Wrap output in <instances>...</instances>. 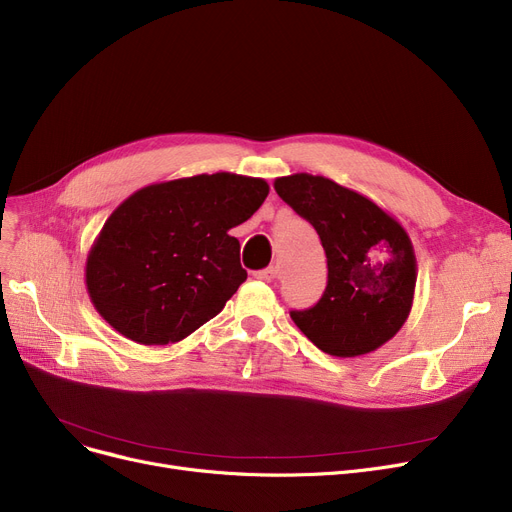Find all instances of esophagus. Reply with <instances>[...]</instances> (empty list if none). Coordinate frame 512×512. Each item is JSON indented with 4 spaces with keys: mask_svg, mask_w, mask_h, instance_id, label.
Listing matches in <instances>:
<instances>
[{
    "mask_svg": "<svg viewBox=\"0 0 512 512\" xmlns=\"http://www.w3.org/2000/svg\"><path fill=\"white\" fill-rule=\"evenodd\" d=\"M255 278L261 280V282H274L278 278V270H276V267H267V270L257 272Z\"/></svg>",
    "mask_w": 512,
    "mask_h": 512,
    "instance_id": "esophagus-1",
    "label": "esophagus"
}]
</instances>
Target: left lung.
<instances>
[{
	"mask_svg": "<svg viewBox=\"0 0 512 512\" xmlns=\"http://www.w3.org/2000/svg\"><path fill=\"white\" fill-rule=\"evenodd\" d=\"M276 193L319 234L328 286L319 303L292 311L297 328L332 357L378 351L405 326L417 259L402 224L353 188L307 172L274 180Z\"/></svg>",
	"mask_w": 512,
	"mask_h": 512,
	"instance_id": "obj_1",
	"label": "left lung"
}]
</instances>
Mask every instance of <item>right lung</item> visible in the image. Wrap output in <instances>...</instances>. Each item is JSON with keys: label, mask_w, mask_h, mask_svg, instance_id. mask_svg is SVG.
<instances>
[{"label": "right lung", "mask_w": 512, "mask_h": 512, "mask_svg": "<svg viewBox=\"0 0 512 512\" xmlns=\"http://www.w3.org/2000/svg\"><path fill=\"white\" fill-rule=\"evenodd\" d=\"M267 193L263 178L230 172L139 188L105 220L87 255L85 284L97 313L139 344L193 334L247 280L228 232Z\"/></svg>", "instance_id": "add662e5"}]
</instances>
